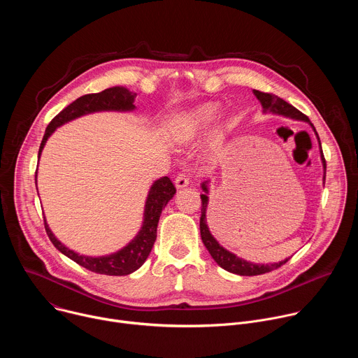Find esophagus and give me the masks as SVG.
<instances>
[{"label":"esophagus","mask_w":358,"mask_h":358,"mask_svg":"<svg viewBox=\"0 0 358 358\" xmlns=\"http://www.w3.org/2000/svg\"><path fill=\"white\" fill-rule=\"evenodd\" d=\"M176 187L177 188H184V187H187L188 184H189V178H188V176L187 174H184V173H180L177 177H176Z\"/></svg>","instance_id":"esophagus-1"}]
</instances>
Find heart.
Instances as JSON below:
<instances>
[{"mask_svg": "<svg viewBox=\"0 0 358 358\" xmlns=\"http://www.w3.org/2000/svg\"><path fill=\"white\" fill-rule=\"evenodd\" d=\"M220 115V106L214 103L203 105L187 116H184L177 124V136L181 138H189L202 129L208 127Z\"/></svg>", "mask_w": 358, "mask_h": 358, "instance_id": "1", "label": "heart"}]
</instances>
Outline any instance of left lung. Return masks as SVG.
I'll return each instance as SVG.
<instances>
[{
    "mask_svg": "<svg viewBox=\"0 0 358 358\" xmlns=\"http://www.w3.org/2000/svg\"><path fill=\"white\" fill-rule=\"evenodd\" d=\"M253 94L258 97V100L261 101V105L264 108V112H272V113H276V115H282V116H286V117H290V119H294V120H303V122H308L313 130L316 131L315 126L310 123L309 117L303 115L301 112H299L296 108H293L292 105H289L287 101H285L283 99L278 97L276 94H272V93H264V92H259V90H253ZM316 136H317V140H319V144H320V155H322V162H323V166H324V180H326V160H324V156H323V150H322V143H320V138H319V134L316 131ZM207 182H202V189L206 194H201V201H202V207H201V218H199V231H201V239L203 242V245H206V248L208 249V252L211 253L213 259L225 271L231 272V273H235V275H241V276H257V275H264V273H268V272H272L278 268H280L282 265H285L290 258L285 259V261H280V262H276V264H266V265H261V264H252V262H248L242 258H238L235 253L227 250L225 248H222L218 241L211 235L210 229H208V225H207V206H208V187H207Z\"/></svg>",
    "mask_w": 358,
    "mask_h": 358,
    "instance_id": "obj_1",
    "label": "left lung"
}]
</instances>
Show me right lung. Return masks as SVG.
Segmentation results:
<instances>
[{
    "mask_svg": "<svg viewBox=\"0 0 358 358\" xmlns=\"http://www.w3.org/2000/svg\"><path fill=\"white\" fill-rule=\"evenodd\" d=\"M134 97L136 93L130 92L126 87L115 86L105 89L103 92L99 93H89L85 96H80L69 106H66L61 113H58L50 123L48 124L43 138L41 141V147L38 151V159L41 157L42 148L48 140V137L52 134L57 127L80 117L83 115H89L93 112H103V110H117V112H129L134 109ZM38 189V188H36ZM176 187L171 182L169 177H162L155 184L151 185L148 191V196L145 201L144 208V221L140 232L136 235V238L126 245L123 249H120L116 253L108 255V257H99V258H90L83 257L69 248H66L64 243H61L52 231L49 229L46 221L45 222V231L54 243V246L62 252L65 257L76 262L78 265L100 275H109V276H124L130 275L131 272L137 271L148 258L152 245L157 238V225L162 215L163 208L167 206V202L174 196Z\"/></svg>",
    "mask_w": 358,
    "mask_h": 358,
    "instance_id": "right-lung-1",
    "label": "right lung"
}]
</instances>
